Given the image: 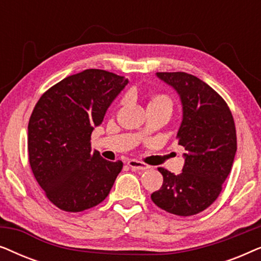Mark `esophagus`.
I'll list each match as a JSON object with an SVG mask.
<instances>
[{
    "label": "esophagus",
    "instance_id": "obj_1",
    "mask_svg": "<svg viewBox=\"0 0 261 261\" xmlns=\"http://www.w3.org/2000/svg\"><path fill=\"white\" fill-rule=\"evenodd\" d=\"M127 164H128V166L132 167V169L135 170V171H144V170L149 169V166L147 165V164L139 162V160H135V159L128 160Z\"/></svg>",
    "mask_w": 261,
    "mask_h": 261
}]
</instances>
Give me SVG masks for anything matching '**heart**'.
Returning a JSON list of instances; mask_svg holds the SVG:
<instances>
[{"instance_id":"heart-1","label":"heart","mask_w":261,"mask_h":261,"mask_svg":"<svg viewBox=\"0 0 261 261\" xmlns=\"http://www.w3.org/2000/svg\"><path fill=\"white\" fill-rule=\"evenodd\" d=\"M123 102V101H122ZM172 98L170 97L169 95L166 94H153L149 96L148 98V103H147V108H167L170 110H172Z\"/></svg>"}]
</instances>
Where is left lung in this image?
Returning a JSON list of instances; mask_svg holds the SVG:
<instances>
[{
  "label": "left lung",
  "instance_id": "1",
  "mask_svg": "<svg viewBox=\"0 0 261 261\" xmlns=\"http://www.w3.org/2000/svg\"><path fill=\"white\" fill-rule=\"evenodd\" d=\"M176 89L183 105V121L176 139L187 149L183 172L158 167L163 185L151 195L160 209L191 216L213 204L233 166L237 129L227 102L212 87L185 72H158Z\"/></svg>",
  "mask_w": 261,
  "mask_h": 261
}]
</instances>
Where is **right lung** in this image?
Here are the masks:
<instances>
[{
  "label": "right lung",
  "instance_id": "obj_1",
  "mask_svg": "<svg viewBox=\"0 0 261 261\" xmlns=\"http://www.w3.org/2000/svg\"><path fill=\"white\" fill-rule=\"evenodd\" d=\"M126 78L106 70L72 74L45 91L28 122V159L49 201L64 212L80 213L106 199L121 160L91 152V133L126 87Z\"/></svg>",
  "mask_w": 261,
  "mask_h": 261
}]
</instances>
